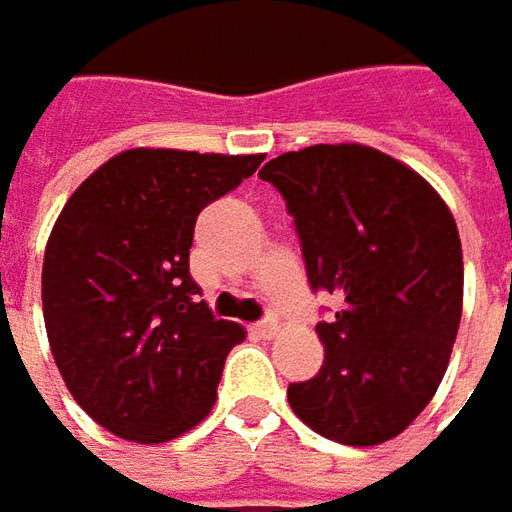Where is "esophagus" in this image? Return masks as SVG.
<instances>
[{
  "label": "esophagus",
  "instance_id": "34e87169",
  "mask_svg": "<svg viewBox=\"0 0 512 512\" xmlns=\"http://www.w3.org/2000/svg\"><path fill=\"white\" fill-rule=\"evenodd\" d=\"M250 330H253V336H259V339H273V336L279 333V322H276V319H265V322H256Z\"/></svg>",
  "mask_w": 512,
  "mask_h": 512
}]
</instances>
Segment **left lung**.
Segmentation results:
<instances>
[{
	"label": "left lung",
	"mask_w": 512,
	"mask_h": 512,
	"mask_svg": "<svg viewBox=\"0 0 512 512\" xmlns=\"http://www.w3.org/2000/svg\"><path fill=\"white\" fill-rule=\"evenodd\" d=\"M259 176L282 193L307 282L342 307L316 325L322 370L287 387L293 413L342 444H382L422 413L462 322V242L442 196L382 150L313 145Z\"/></svg>",
	"instance_id": "8db88e82"
}]
</instances>
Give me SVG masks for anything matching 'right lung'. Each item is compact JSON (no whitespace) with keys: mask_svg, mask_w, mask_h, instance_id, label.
<instances>
[{"mask_svg":"<svg viewBox=\"0 0 512 512\" xmlns=\"http://www.w3.org/2000/svg\"><path fill=\"white\" fill-rule=\"evenodd\" d=\"M262 159L125 150L62 207L42 265L50 350L79 407L119 439L170 442L216 402L245 327L202 302L193 227Z\"/></svg>","mask_w":512,"mask_h":512,"instance_id":"obj_1","label":"right lung"}]
</instances>
